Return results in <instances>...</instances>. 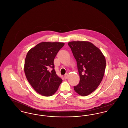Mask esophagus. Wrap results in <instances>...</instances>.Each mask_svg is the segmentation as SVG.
I'll return each instance as SVG.
<instances>
[{
	"mask_svg": "<svg viewBox=\"0 0 128 128\" xmlns=\"http://www.w3.org/2000/svg\"><path fill=\"white\" fill-rule=\"evenodd\" d=\"M68 77V74H66L65 75H64V79H67Z\"/></svg>",
	"mask_w": 128,
	"mask_h": 128,
	"instance_id": "esophagus-1",
	"label": "esophagus"
}]
</instances>
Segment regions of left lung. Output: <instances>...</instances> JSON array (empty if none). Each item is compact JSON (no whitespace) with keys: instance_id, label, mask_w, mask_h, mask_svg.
<instances>
[{"instance_id":"8db88e82","label":"left lung","mask_w":128,"mask_h":128,"mask_svg":"<svg viewBox=\"0 0 128 128\" xmlns=\"http://www.w3.org/2000/svg\"><path fill=\"white\" fill-rule=\"evenodd\" d=\"M68 45L76 60L80 78L74 89L82 96H88L98 88L103 79L105 58L100 50L90 42L73 41Z\"/></svg>"}]
</instances>
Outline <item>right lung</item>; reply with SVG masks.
<instances>
[{
  "mask_svg": "<svg viewBox=\"0 0 128 128\" xmlns=\"http://www.w3.org/2000/svg\"><path fill=\"white\" fill-rule=\"evenodd\" d=\"M64 43L42 42L30 49L24 63L26 78L38 94L50 96L54 94L62 80L55 72L54 60Z\"/></svg>",
  "mask_w": 128,
  "mask_h": 128,
  "instance_id": "1",
  "label": "right lung"
}]
</instances>
